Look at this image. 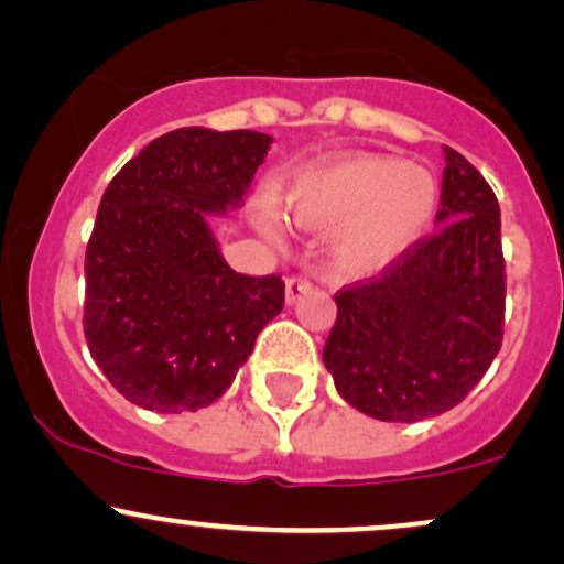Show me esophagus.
I'll return each instance as SVG.
<instances>
[{"instance_id": "esophagus-1", "label": "esophagus", "mask_w": 564, "mask_h": 564, "mask_svg": "<svg viewBox=\"0 0 564 564\" xmlns=\"http://www.w3.org/2000/svg\"><path fill=\"white\" fill-rule=\"evenodd\" d=\"M312 289L307 278H289L286 281V304H296Z\"/></svg>"}]
</instances>
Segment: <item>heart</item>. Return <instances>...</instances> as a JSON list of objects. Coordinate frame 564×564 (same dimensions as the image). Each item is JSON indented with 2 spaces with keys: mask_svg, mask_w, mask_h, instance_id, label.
<instances>
[{
  "mask_svg": "<svg viewBox=\"0 0 564 564\" xmlns=\"http://www.w3.org/2000/svg\"><path fill=\"white\" fill-rule=\"evenodd\" d=\"M441 186L429 167L381 152H349L296 173L289 217L304 230H334L330 268L344 278L378 273L415 247L438 213ZM264 234L278 239L273 217Z\"/></svg>",
  "mask_w": 564,
  "mask_h": 564,
  "instance_id": "1",
  "label": "heart"
}]
</instances>
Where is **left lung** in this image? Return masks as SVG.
Segmentation results:
<instances>
[{"label":"left lung","mask_w":564,"mask_h":564,"mask_svg":"<svg viewBox=\"0 0 564 564\" xmlns=\"http://www.w3.org/2000/svg\"><path fill=\"white\" fill-rule=\"evenodd\" d=\"M436 234L336 296L323 362L344 402L383 423L457 406L501 347V215L484 175L444 147Z\"/></svg>","instance_id":"8db88e82"}]
</instances>
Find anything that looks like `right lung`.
<instances>
[{"instance_id": "obj_1", "label": "right lung", "mask_w": 564, "mask_h": 564, "mask_svg": "<svg viewBox=\"0 0 564 564\" xmlns=\"http://www.w3.org/2000/svg\"><path fill=\"white\" fill-rule=\"evenodd\" d=\"M270 139L178 128L120 167L86 247L84 334L128 402L194 412L220 399L283 310L278 275L236 273L209 215L243 205Z\"/></svg>"}]
</instances>
